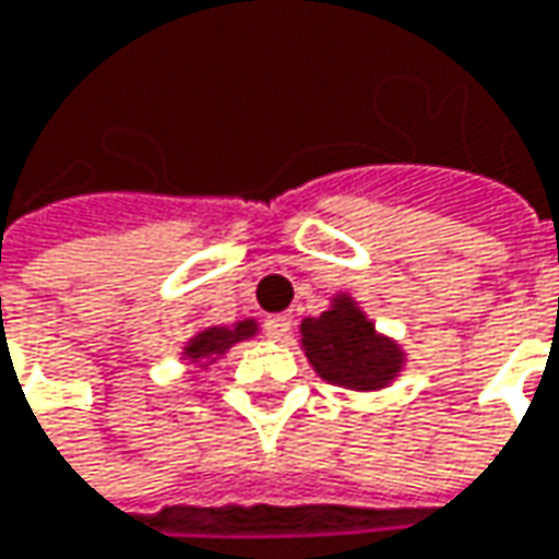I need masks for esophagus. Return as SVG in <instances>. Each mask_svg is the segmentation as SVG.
Wrapping results in <instances>:
<instances>
[{
  "instance_id": "1",
  "label": "esophagus",
  "mask_w": 559,
  "mask_h": 559,
  "mask_svg": "<svg viewBox=\"0 0 559 559\" xmlns=\"http://www.w3.org/2000/svg\"><path fill=\"white\" fill-rule=\"evenodd\" d=\"M263 331H266V337H273V341H286L289 331H293V314H270V318L263 321Z\"/></svg>"
}]
</instances>
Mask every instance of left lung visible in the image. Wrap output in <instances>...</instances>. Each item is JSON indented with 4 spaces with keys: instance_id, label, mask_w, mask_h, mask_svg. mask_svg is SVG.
Here are the masks:
<instances>
[{
    "instance_id": "8db88e82",
    "label": "left lung",
    "mask_w": 559,
    "mask_h": 559,
    "mask_svg": "<svg viewBox=\"0 0 559 559\" xmlns=\"http://www.w3.org/2000/svg\"><path fill=\"white\" fill-rule=\"evenodd\" d=\"M302 350L321 380L357 392L389 385L402 364V347L377 331L350 296H334L331 309L302 321Z\"/></svg>"
}]
</instances>
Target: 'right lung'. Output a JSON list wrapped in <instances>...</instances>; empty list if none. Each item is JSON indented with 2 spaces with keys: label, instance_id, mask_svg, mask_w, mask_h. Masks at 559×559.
Wrapping results in <instances>:
<instances>
[{
  "label": "right lung",
  "instance_id": "add662e5",
  "mask_svg": "<svg viewBox=\"0 0 559 559\" xmlns=\"http://www.w3.org/2000/svg\"><path fill=\"white\" fill-rule=\"evenodd\" d=\"M257 334V321L247 318V321H238L231 328H205L199 331L186 347H182V357L189 364H212L215 357H222L231 344L245 341V337H253Z\"/></svg>",
  "mask_w": 559,
  "mask_h": 559
}]
</instances>
